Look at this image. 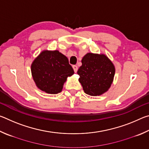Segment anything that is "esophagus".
<instances>
[{
	"mask_svg": "<svg viewBox=\"0 0 149 149\" xmlns=\"http://www.w3.org/2000/svg\"><path fill=\"white\" fill-rule=\"evenodd\" d=\"M72 67H73V69H74V72L76 73L77 71V70H78V68H77V65H74Z\"/></svg>",
	"mask_w": 149,
	"mask_h": 149,
	"instance_id": "34e87169",
	"label": "esophagus"
}]
</instances>
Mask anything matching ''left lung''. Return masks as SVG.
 Masks as SVG:
<instances>
[{
	"label": "left lung",
	"instance_id": "1",
	"mask_svg": "<svg viewBox=\"0 0 149 149\" xmlns=\"http://www.w3.org/2000/svg\"><path fill=\"white\" fill-rule=\"evenodd\" d=\"M81 62L77 74L84 92L91 96H99L107 91L115 74L112 62L104 54L87 53Z\"/></svg>",
	"mask_w": 149,
	"mask_h": 149
}]
</instances>
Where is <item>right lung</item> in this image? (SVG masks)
Listing matches in <instances>:
<instances>
[{"mask_svg": "<svg viewBox=\"0 0 149 149\" xmlns=\"http://www.w3.org/2000/svg\"><path fill=\"white\" fill-rule=\"evenodd\" d=\"M32 76L40 89L50 94L61 92L68 77L74 74L68 59L58 50H45L31 65Z\"/></svg>", "mask_w": 149, "mask_h": 149, "instance_id": "1", "label": "right lung"}]
</instances>
